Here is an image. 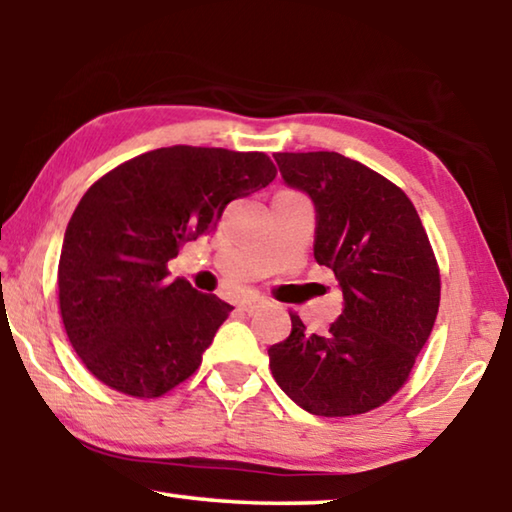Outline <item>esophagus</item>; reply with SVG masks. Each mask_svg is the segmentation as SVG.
<instances>
[{
  "label": "esophagus",
  "mask_w": 512,
  "mask_h": 512,
  "mask_svg": "<svg viewBox=\"0 0 512 512\" xmlns=\"http://www.w3.org/2000/svg\"><path fill=\"white\" fill-rule=\"evenodd\" d=\"M266 305H268V298H264V296H248V298H244V300L239 302V309L241 311H248V314H253V311L262 309Z\"/></svg>",
  "instance_id": "34e87169"
}]
</instances>
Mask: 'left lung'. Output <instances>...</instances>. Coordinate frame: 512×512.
I'll return each instance as SVG.
<instances>
[{
	"instance_id": "obj_1",
	"label": "left lung",
	"mask_w": 512,
	"mask_h": 512,
	"mask_svg": "<svg viewBox=\"0 0 512 512\" xmlns=\"http://www.w3.org/2000/svg\"><path fill=\"white\" fill-rule=\"evenodd\" d=\"M284 183L316 205L314 257L334 271L343 314L323 334L291 311L268 348L277 386L302 409L345 418L386 404L409 381L440 305V268L400 187L334 151L275 153Z\"/></svg>"
}]
</instances>
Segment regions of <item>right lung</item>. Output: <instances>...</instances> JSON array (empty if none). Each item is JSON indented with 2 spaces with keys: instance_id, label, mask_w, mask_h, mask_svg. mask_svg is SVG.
<instances>
[{
  "instance_id": "add662e5",
  "label": "right lung",
  "mask_w": 512,
  "mask_h": 512,
  "mask_svg": "<svg viewBox=\"0 0 512 512\" xmlns=\"http://www.w3.org/2000/svg\"><path fill=\"white\" fill-rule=\"evenodd\" d=\"M275 173L266 153L178 144L119 164L83 194L60 250L58 305L101 384L153 400L194 375L232 307L169 280V259Z\"/></svg>"
}]
</instances>
